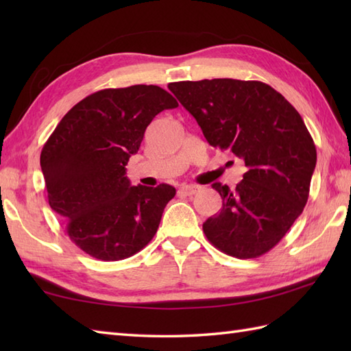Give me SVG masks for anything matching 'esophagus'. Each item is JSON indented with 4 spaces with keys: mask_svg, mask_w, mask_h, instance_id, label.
<instances>
[{
    "mask_svg": "<svg viewBox=\"0 0 351 351\" xmlns=\"http://www.w3.org/2000/svg\"><path fill=\"white\" fill-rule=\"evenodd\" d=\"M197 191H199L197 185H182V187L178 190V193L182 196H193V195H196Z\"/></svg>",
    "mask_w": 351,
    "mask_h": 351,
    "instance_id": "1",
    "label": "esophagus"
}]
</instances>
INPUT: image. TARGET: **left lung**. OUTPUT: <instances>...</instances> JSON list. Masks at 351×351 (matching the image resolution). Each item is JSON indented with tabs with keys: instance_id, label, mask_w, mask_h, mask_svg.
Wrapping results in <instances>:
<instances>
[{
	"instance_id": "8db88e82",
	"label": "left lung",
	"mask_w": 351,
	"mask_h": 351,
	"mask_svg": "<svg viewBox=\"0 0 351 351\" xmlns=\"http://www.w3.org/2000/svg\"><path fill=\"white\" fill-rule=\"evenodd\" d=\"M208 143L244 161L234 190L214 182L220 213L204 223L208 240L229 256L249 259L278 244L308 202L317 149L302 116L261 81L214 78L170 83Z\"/></svg>"
}]
</instances>
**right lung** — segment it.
Returning <instances> with one entry per match:
<instances>
[{
  "instance_id": "add662e5",
  "label": "right lung",
  "mask_w": 351,
  "mask_h": 351,
  "mask_svg": "<svg viewBox=\"0 0 351 351\" xmlns=\"http://www.w3.org/2000/svg\"><path fill=\"white\" fill-rule=\"evenodd\" d=\"M178 102L158 86L104 88L73 106L40 154L48 202L71 240L96 259L136 255L156 234L176 190L132 187L126 178L147 125Z\"/></svg>"
}]
</instances>
